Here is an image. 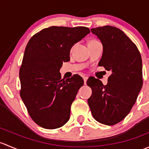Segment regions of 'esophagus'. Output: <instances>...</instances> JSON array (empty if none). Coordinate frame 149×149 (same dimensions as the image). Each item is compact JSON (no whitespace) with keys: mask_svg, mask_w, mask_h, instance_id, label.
<instances>
[{"mask_svg":"<svg viewBox=\"0 0 149 149\" xmlns=\"http://www.w3.org/2000/svg\"><path fill=\"white\" fill-rule=\"evenodd\" d=\"M83 79H84V84H86V81H87V79H88V77H87V76H84Z\"/></svg>","mask_w":149,"mask_h":149,"instance_id":"obj_1","label":"esophagus"}]
</instances>
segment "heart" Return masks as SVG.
Here are the masks:
<instances>
[{
	"label": "heart",
	"instance_id": "1",
	"mask_svg": "<svg viewBox=\"0 0 149 149\" xmlns=\"http://www.w3.org/2000/svg\"><path fill=\"white\" fill-rule=\"evenodd\" d=\"M91 41H94V40H91Z\"/></svg>",
	"mask_w": 149,
	"mask_h": 149
}]
</instances>
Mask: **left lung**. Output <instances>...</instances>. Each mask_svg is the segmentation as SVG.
<instances>
[{"mask_svg": "<svg viewBox=\"0 0 149 149\" xmlns=\"http://www.w3.org/2000/svg\"><path fill=\"white\" fill-rule=\"evenodd\" d=\"M103 45L99 65L111 71L108 83L89 77L92 90L88 104L94 119L113 125L123 120L136 103L143 85L142 60L136 45L120 29L104 26L91 29Z\"/></svg>", "mask_w": 149, "mask_h": 149, "instance_id": "8db88e82", "label": "left lung"}]
</instances>
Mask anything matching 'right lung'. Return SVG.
I'll return each instance as SVG.
<instances>
[{
    "label": "right lung",
    "mask_w": 149,
    "mask_h": 149,
    "mask_svg": "<svg viewBox=\"0 0 149 149\" xmlns=\"http://www.w3.org/2000/svg\"><path fill=\"white\" fill-rule=\"evenodd\" d=\"M89 32L85 26H53L28 42L19 70L20 96L31 119L42 127L58 128L68 121L84 80L77 74L61 79L60 68L70 61L72 46Z\"/></svg>",
    "instance_id": "1"
}]
</instances>
